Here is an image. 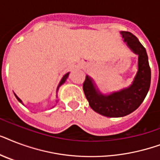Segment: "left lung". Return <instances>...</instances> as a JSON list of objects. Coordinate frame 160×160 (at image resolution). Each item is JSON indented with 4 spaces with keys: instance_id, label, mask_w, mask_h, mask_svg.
Instances as JSON below:
<instances>
[{
    "instance_id": "left-lung-1",
    "label": "left lung",
    "mask_w": 160,
    "mask_h": 160,
    "mask_svg": "<svg viewBox=\"0 0 160 160\" xmlns=\"http://www.w3.org/2000/svg\"><path fill=\"white\" fill-rule=\"evenodd\" d=\"M120 33L128 46L139 55L138 72L133 84L125 90L105 96L95 90L93 80L89 76L85 77L83 83V90L90 106L107 117H123L134 111L144 101L150 86L151 70L146 50L134 34L129 31Z\"/></svg>"
}]
</instances>
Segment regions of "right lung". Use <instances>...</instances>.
<instances>
[{
    "label": "right lung",
    "mask_w": 160,
    "mask_h": 160,
    "mask_svg": "<svg viewBox=\"0 0 160 160\" xmlns=\"http://www.w3.org/2000/svg\"><path fill=\"white\" fill-rule=\"evenodd\" d=\"M68 75H69V73H67V74H65V75H64V76H63V78L62 79H61V80H60V84H59V85H58V88L60 87V85H62L63 83H65V80H66V79H67V77H68ZM16 99H17V100H18V101H20V102L21 103V104H22V101H21V100H20V99H19L18 97H17V96H16Z\"/></svg>",
    "instance_id": "right-lung-1"
}]
</instances>
